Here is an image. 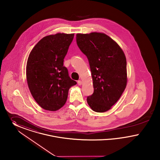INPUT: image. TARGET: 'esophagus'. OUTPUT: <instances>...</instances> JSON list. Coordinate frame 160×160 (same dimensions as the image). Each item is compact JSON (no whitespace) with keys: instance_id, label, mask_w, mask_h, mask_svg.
Segmentation results:
<instances>
[{"instance_id":"1","label":"esophagus","mask_w":160,"mask_h":160,"mask_svg":"<svg viewBox=\"0 0 160 160\" xmlns=\"http://www.w3.org/2000/svg\"><path fill=\"white\" fill-rule=\"evenodd\" d=\"M78 84L79 85H81L82 84V81H81V80H79V81H78Z\"/></svg>"}]
</instances>
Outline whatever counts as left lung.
Instances as JSON below:
<instances>
[{
  "instance_id": "obj_1",
  "label": "left lung",
  "mask_w": 160,
  "mask_h": 160,
  "mask_svg": "<svg viewBox=\"0 0 160 160\" xmlns=\"http://www.w3.org/2000/svg\"><path fill=\"white\" fill-rule=\"evenodd\" d=\"M76 43L86 55L94 92L87 101L95 112H103L120 99L127 83L126 59L118 43L103 33L76 34Z\"/></svg>"
}]
</instances>
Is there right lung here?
Masks as SVG:
<instances>
[{"instance_id":"obj_1","label":"right lung","mask_w":160,"mask_h":160,"mask_svg":"<svg viewBox=\"0 0 160 160\" xmlns=\"http://www.w3.org/2000/svg\"><path fill=\"white\" fill-rule=\"evenodd\" d=\"M74 34L58 33L43 37L31 52L26 64L28 87L43 109L55 111L66 103L69 88L76 85L63 66Z\"/></svg>"}]
</instances>
